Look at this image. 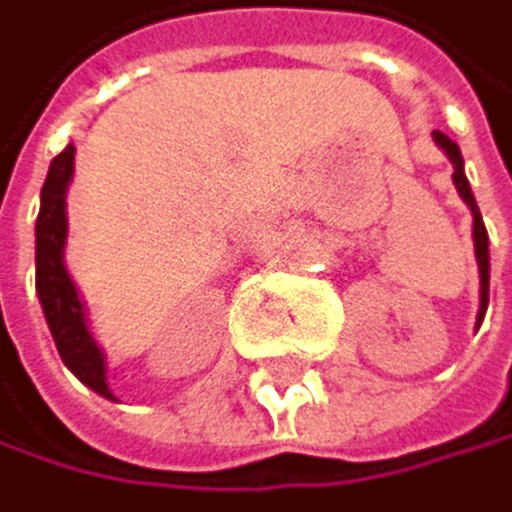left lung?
<instances>
[{"instance_id":"8db88e82","label":"left lung","mask_w":512,"mask_h":512,"mask_svg":"<svg viewBox=\"0 0 512 512\" xmlns=\"http://www.w3.org/2000/svg\"><path fill=\"white\" fill-rule=\"evenodd\" d=\"M433 139H436V146H440L449 159H452V181H456V191L462 194V200L472 206V216H475V258H478V270H481V309H478V321L484 318V312H488V283H491V261H488V229H484V222H481V213H478V206H475V197H472V187H468V178H465V168H462V152L459 146L452 143V139L440 130H433Z\"/></svg>"}]
</instances>
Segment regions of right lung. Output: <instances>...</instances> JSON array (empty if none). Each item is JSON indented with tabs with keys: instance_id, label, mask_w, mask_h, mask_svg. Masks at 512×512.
I'll use <instances>...</instances> for the list:
<instances>
[{
	"instance_id": "right-lung-1",
	"label": "right lung",
	"mask_w": 512,
	"mask_h": 512,
	"mask_svg": "<svg viewBox=\"0 0 512 512\" xmlns=\"http://www.w3.org/2000/svg\"><path fill=\"white\" fill-rule=\"evenodd\" d=\"M72 159L76 146H66L53 159L44 191H40V213H37V296L44 306L50 334L56 341L63 363L76 373L88 389L104 398H114L104 379V357L92 334L85 328V312L76 286H72L63 267V245H66V187L72 178Z\"/></svg>"
}]
</instances>
